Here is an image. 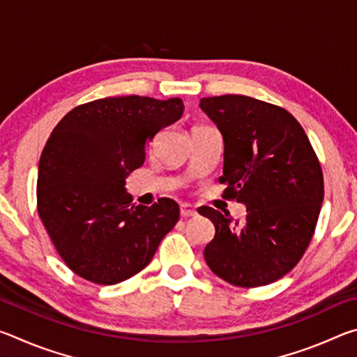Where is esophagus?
Returning a JSON list of instances; mask_svg holds the SVG:
<instances>
[{
  "instance_id": "esophagus-1",
  "label": "esophagus",
  "mask_w": 357,
  "mask_h": 357,
  "mask_svg": "<svg viewBox=\"0 0 357 357\" xmlns=\"http://www.w3.org/2000/svg\"><path fill=\"white\" fill-rule=\"evenodd\" d=\"M179 209H181V217H195L197 215V211H195V208L192 206V204H189V203H181V206H179Z\"/></svg>"
}]
</instances>
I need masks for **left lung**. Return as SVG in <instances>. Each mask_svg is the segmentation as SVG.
<instances>
[{
  "label": "left lung",
  "mask_w": 357,
  "mask_h": 357,
  "mask_svg": "<svg viewBox=\"0 0 357 357\" xmlns=\"http://www.w3.org/2000/svg\"><path fill=\"white\" fill-rule=\"evenodd\" d=\"M200 107L225 142L223 197L247 206L243 222L198 209L215 227L204 259L234 287L269 285L299 263L313 238L324 198L321 165L285 108L241 94L203 98Z\"/></svg>",
  "instance_id": "left-lung-1"
}]
</instances>
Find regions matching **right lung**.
Listing matches in <instances>:
<instances>
[{"instance_id":"add662e5","label":"right lung","mask_w":357,"mask_h":357,"mask_svg":"<svg viewBox=\"0 0 357 357\" xmlns=\"http://www.w3.org/2000/svg\"><path fill=\"white\" fill-rule=\"evenodd\" d=\"M183 112L179 98H104L75 107L53 129L39 160L38 213L72 273L98 285L128 280L176 225V202L135 206L124 184L148 143Z\"/></svg>"}]
</instances>
